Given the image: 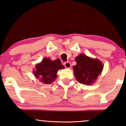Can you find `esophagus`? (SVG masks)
Segmentation results:
<instances>
[{
  "mask_svg": "<svg viewBox=\"0 0 126 126\" xmlns=\"http://www.w3.org/2000/svg\"><path fill=\"white\" fill-rule=\"evenodd\" d=\"M64 66L66 68H70L71 67V63H70V62H64Z\"/></svg>",
  "mask_w": 126,
  "mask_h": 126,
  "instance_id": "1",
  "label": "esophagus"
}]
</instances>
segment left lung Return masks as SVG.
<instances>
[{"mask_svg":"<svg viewBox=\"0 0 126 126\" xmlns=\"http://www.w3.org/2000/svg\"><path fill=\"white\" fill-rule=\"evenodd\" d=\"M77 64L73 70L78 82L85 85L92 84L101 74L103 65L100 60L80 54L75 58Z\"/></svg>","mask_w":126,"mask_h":126,"instance_id":"8db88e82","label":"left lung"}]
</instances>
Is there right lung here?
<instances>
[{"label":"right lung","instance_id":"right-lung-1","mask_svg":"<svg viewBox=\"0 0 126 126\" xmlns=\"http://www.w3.org/2000/svg\"><path fill=\"white\" fill-rule=\"evenodd\" d=\"M64 66L58 59L51 60L50 58H45L41 63L36 66V70L33 71L34 76L46 84H51L56 78V73L59 69H63Z\"/></svg>","mask_w":126,"mask_h":126}]
</instances>
